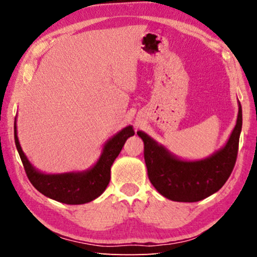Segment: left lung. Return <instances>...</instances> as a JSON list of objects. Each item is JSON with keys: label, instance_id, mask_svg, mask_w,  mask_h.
I'll return each instance as SVG.
<instances>
[{"label": "left lung", "instance_id": "left-lung-1", "mask_svg": "<svg viewBox=\"0 0 257 257\" xmlns=\"http://www.w3.org/2000/svg\"><path fill=\"white\" fill-rule=\"evenodd\" d=\"M241 125L242 112L239 103L237 122L227 144L199 161L178 159L145 133L138 132L144 142V159L152 185L161 195L175 202H198L216 193L233 170Z\"/></svg>", "mask_w": 257, "mask_h": 257}]
</instances>
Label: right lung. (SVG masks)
I'll return each mask as SVG.
<instances>
[{
	"instance_id": "obj_1",
	"label": "right lung",
	"mask_w": 257,
	"mask_h": 257,
	"mask_svg": "<svg viewBox=\"0 0 257 257\" xmlns=\"http://www.w3.org/2000/svg\"><path fill=\"white\" fill-rule=\"evenodd\" d=\"M134 135L133 127L128 125L108 139L96 164L89 170L46 175L36 170L26 158L19 144L15 123V143L29 181L46 197L70 205L92 202L101 196L110 182L111 165L122 150L125 141Z\"/></svg>"
}]
</instances>
